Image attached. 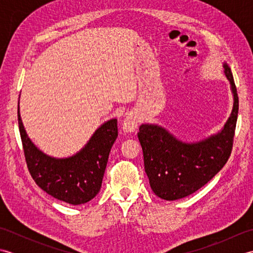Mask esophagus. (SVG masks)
<instances>
[{
    "mask_svg": "<svg viewBox=\"0 0 253 253\" xmlns=\"http://www.w3.org/2000/svg\"><path fill=\"white\" fill-rule=\"evenodd\" d=\"M137 126H138L137 116L136 114H133V113H130V114H128L125 120L123 121L122 128H123V131L125 133H131L136 131Z\"/></svg>",
    "mask_w": 253,
    "mask_h": 253,
    "instance_id": "esophagus-1",
    "label": "esophagus"
}]
</instances>
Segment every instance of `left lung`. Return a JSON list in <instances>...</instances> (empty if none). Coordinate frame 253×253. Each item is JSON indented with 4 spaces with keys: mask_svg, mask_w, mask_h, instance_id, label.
Returning a JSON list of instances; mask_svg holds the SVG:
<instances>
[{
    "mask_svg": "<svg viewBox=\"0 0 253 253\" xmlns=\"http://www.w3.org/2000/svg\"><path fill=\"white\" fill-rule=\"evenodd\" d=\"M224 74L230 84L233 109L217 132L201 140L187 142L159 124L144 123L139 127L144 170L150 187L168 201L188 197L211 180L226 164L232 152L238 116V95L230 67L223 62Z\"/></svg>",
    "mask_w": 253,
    "mask_h": 253,
    "instance_id": "1",
    "label": "left lung"
}]
</instances>
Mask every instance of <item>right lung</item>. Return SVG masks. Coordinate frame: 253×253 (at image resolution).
Instances as JSON below:
<instances>
[{
    "instance_id": "right-lung-1",
    "label": "right lung",
    "mask_w": 253,
    "mask_h": 253,
    "mask_svg": "<svg viewBox=\"0 0 253 253\" xmlns=\"http://www.w3.org/2000/svg\"><path fill=\"white\" fill-rule=\"evenodd\" d=\"M18 124L27 166L42 190L73 206L87 203L98 195L118 136L116 118L101 124L79 151L66 158L51 157L31 141L21 121L19 102Z\"/></svg>"
}]
</instances>
